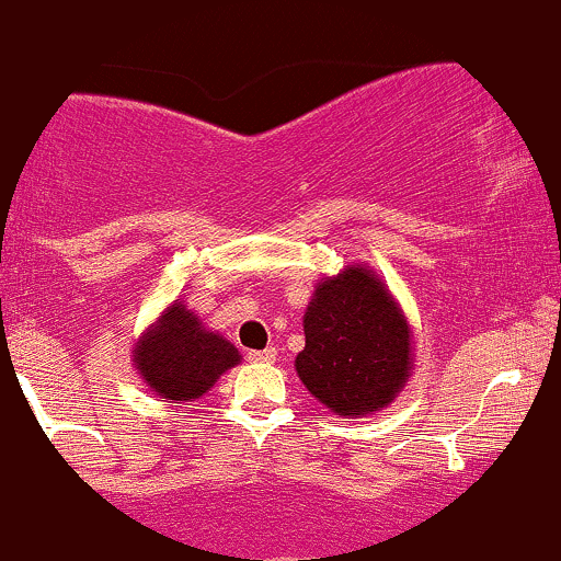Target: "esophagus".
<instances>
[{"mask_svg": "<svg viewBox=\"0 0 561 561\" xmlns=\"http://www.w3.org/2000/svg\"><path fill=\"white\" fill-rule=\"evenodd\" d=\"M250 359H252V363H274L276 350H274V346H265V350H255V352H250Z\"/></svg>", "mask_w": 561, "mask_h": 561, "instance_id": "34e87169", "label": "esophagus"}]
</instances>
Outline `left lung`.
<instances>
[{
    "mask_svg": "<svg viewBox=\"0 0 561 561\" xmlns=\"http://www.w3.org/2000/svg\"><path fill=\"white\" fill-rule=\"evenodd\" d=\"M296 370L339 416H365L394 400L411 376V328L385 282L363 265L325 276L304 314Z\"/></svg>",
    "mask_w": 561,
    "mask_h": 561,
    "instance_id": "left-lung-1",
    "label": "left lung"
}]
</instances>
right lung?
Here are the masks:
<instances>
[{
  "label": "right lung",
  "instance_id": "obj_1",
  "mask_svg": "<svg viewBox=\"0 0 561 561\" xmlns=\"http://www.w3.org/2000/svg\"><path fill=\"white\" fill-rule=\"evenodd\" d=\"M239 359L231 341L206 330L180 298L134 346V365L145 385L169 403L202 398Z\"/></svg>",
  "mask_w": 561,
  "mask_h": 561
}]
</instances>
